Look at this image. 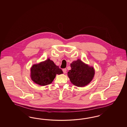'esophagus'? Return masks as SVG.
Here are the masks:
<instances>
[{"mask_svg":"<svg viewBox=\"0 0 127 127\" xmlns=\"http://www.w3.org/2000/svg\"><path fill=\"white\" fill-rule=\"evenodd\" d=\"M62 71L63 72V73H66V68H64L62 69Z\"/></svg>","mask_w":127,"mask_h":127,"instance_id":"obj_1","label":"esophagus"}]
</instances>
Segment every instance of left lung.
Masks as SVG:
<instances>
[{"label": "left lung", "instance_id": "obj_1", "mask_svg": "<svg viewBox=\"0 0 127 127\" xmlns=\"http://www.w3.org/2000/svg\"><path fill=\"white\" fill-rule=\"evenodd\" d=\"M71 69L67 73L71 83L78 87H84L92 81L95 70L92 66L78 59L70 64Z\"/></svg>", "mask_w": 127, "mask_h": 127}]
</instances>
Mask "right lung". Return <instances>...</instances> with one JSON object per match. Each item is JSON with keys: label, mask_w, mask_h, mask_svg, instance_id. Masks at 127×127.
<instances>
[{"label": "right lung", "mask_w": 127, "mask_h": 127, "mask_svg": "<svg viewBox=\"0 0 127 127\" xmlns=\"http://www.w3.org/2000/svg\"><path fill=\"white\" fill-rule=\"evenodd\" d=\"M63 73L62 69L48 58L44 62L32 65L30 77L34 83L44 86L51 84L56 74Z\"/></svg>", "instance_id": "1"}]
</instances>
